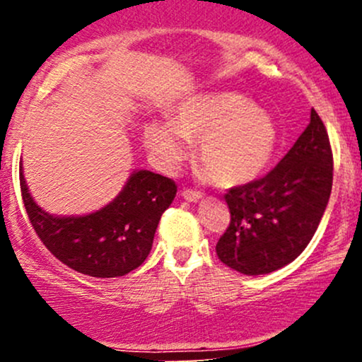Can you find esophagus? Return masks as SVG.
I'll use <instances>...</instances> for the list:
<instances>
[{"instance_id":"34e87169","label":"esophagus","mask_w":362,"mask_h":362,"mask_svg":"<svg viewBox=\"0 0 362 362\" xmlns=\"http://www.w3.org/2000/svg\"><path fill=\"white\" fill-rule=\"evenodd\" d=\"M182 197H184L185 201H189V202H197V201H201V199H202V194L195 192V190L185 189V190H182Z\"/></svg>"}]
</instances>
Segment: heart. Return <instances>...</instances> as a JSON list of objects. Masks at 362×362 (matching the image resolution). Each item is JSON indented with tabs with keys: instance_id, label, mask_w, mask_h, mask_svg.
<instances>
[{
	"instance_id": "b5f03b06",
	"label": "heart",
	"mask_w": 362,
	"mask_h": 362,
	"mask_svg": "<svg viewBox=\"0 0 362 362\" xmlns=\"http://www.w3.org/2000/svg\"><path fill=\"white\" fill-rule=\"evenodd\" d=\"M144 146L161 168L172 170L197 141L199 167L219 187L252 182L264 172L279 143L276 120L243 95L211 93L178 103L170 122L151 119Z\"/></svg>"
}]
</instances>
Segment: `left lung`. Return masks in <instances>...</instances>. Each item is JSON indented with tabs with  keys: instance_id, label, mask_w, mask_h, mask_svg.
Masks as SVG:
<instances>
[{
	"instance_id": "obj_1",
	"label": "left lung",
	"mask_w": 362,
	"mask_h": 362,
	"mask_svg": "<svg viewBox=\"0 0 362 362\" xmlns=\"http://www.w3.org/2000/svg\"><path fill=\"white\" fill-rule=\"evenodd\" d=\"M332 178L327 129L311 109L310 124L272 172L224 195L231 221L216 245L223 264L262 276L300 257L325 213Z\"/></svg>"
}]
</instances>
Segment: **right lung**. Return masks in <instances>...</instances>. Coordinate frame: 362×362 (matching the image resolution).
Masks as SVG:
<instances>
[{
	"label": "right lung",
	"instance_id": "obj_1",
	"mask_svg": "<svg viewBox=\"0 0 362 362\" xmlns=\"http://www.w3.org/2000/svg\"><path fill=\"white\" fill-rule=\"evenodd\" d=\"M20 187L28 219L47 250L73 271L100 279L126 276L146 260L161 214L177 194L170 178L134 170L109 204L88 214L56 216L32 197L22 161Z\"/></svg>",
	"mask_w": 362,
	"mask_h": 362
}]
</instances>
